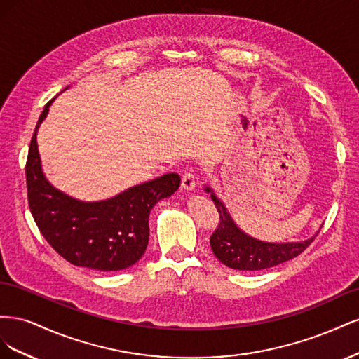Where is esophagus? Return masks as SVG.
Here are the masks:
<instances>
[{
  "label": "esophagus",
  "mask_w": 359,
  "mask_h": 359,
  "mask_svg": "<svg viewBox=\"0 0 359 359\" xmlns=\"http://www.w3.org/2000/svg\"><path fill=\"white\" fill-rule=\"evenodd\" d=\"M181 186L186 189V190H193L196 187V177H194V173L191 172H186L181 178Z\"/></svg>",
  "instance_id": "esophagus-1"
}]
</instances>
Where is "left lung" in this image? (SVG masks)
Listing matches in <instances>:
<instances>
[{
    "instance_id": "obj_1",
    "label": "left lung",
    "mask_w": 359,
    "mask_h": 359,
    "mask_svg": "<svg viewBox=\"0 0 359 359\" xmlns=\"http://www.w3.org/2000/svg\"><path fill=\"white\" fill-rule=\"evenodd\" d=\"M211 199L220 215V222L210 238V244L215 257L222 264L238 271H260L280 265L297 257L306 250L316 235L299 243H265L248 236L235 224L222 201L217 199L210 187Z\"/></svg>"
}]
</instances>
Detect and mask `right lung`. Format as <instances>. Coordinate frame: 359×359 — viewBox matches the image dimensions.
<instances>
[{"instance_id": "1", "label": "right lung", "mask_w": 359, "mask_h": 359, "mask_svg": "<svg viewBox=\"0 0 359 359\" xmlns=\"http://www.w3.org/2000/svg\"><path fill=\"white\" fill-rule=\"evenodd\" d=\"M52 102L39 118L25 166L28 205L39 231L76 266L97 271L132 266L147 250L151 210L178 190L181 178L166 173L100 202H82L52 187L43 175L37 148V130Z\"/></svg>"}]
</instances>
